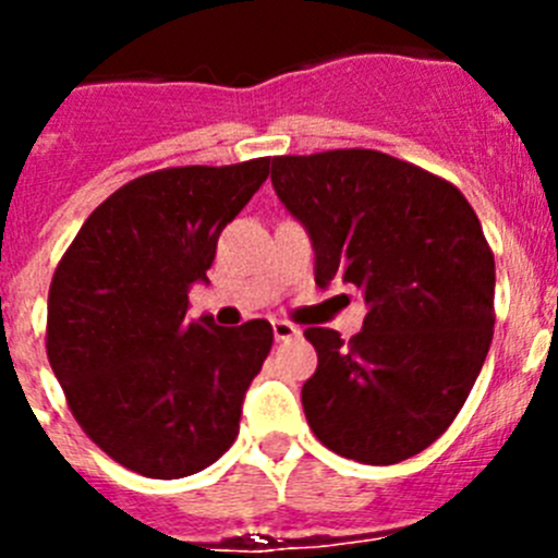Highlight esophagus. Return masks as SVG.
I'll return each mask as SVG.
<instances>
[{"label":"esophagus","instance_id":"esophagus-1","mask_svg":"<svg viewBox=\"0 0 558 558\" xmlns=\"http://www.w3.org/2000/svg\"><path fill=\"white\" fill-rule=\"evenodd\" d=\"M299 335H302V329L295 327V324L274 322V338L276 340H290V338H299Z\"/></svg>","mask_w":558,"mask_h":558}]
</instances>
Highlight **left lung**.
<instances>
[{
  "instance_id": "8db88e82",
  "label": "left lung",
  "mask_w": 558,
  "mask_h": 558,
  "mask_svg": "<svg viewBox=\"0 0 558 558\" xmlns=\"http://www.w3.org/2000/svg\"><path fill=\"white\" fill-rule=\"evenodd\" d=\"M270 181L315 248V282L363 290L349 343L310 327L302 388L324 447L372 466L427 450L463 408L495 332V254L450 181L388 153L274 156Z\"/></svg>"
}]
</instances>
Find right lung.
Segmentation results:
<instances>
[{
    "label": "right lung",
    "instance_id": "1",
    "mask_svg": "<svg viewBox=\"0 0 558 558\" xmlns=\"http://www.w3.org/2000/svg\"><path fill=\"white\" fill-rule=\"evenodd\" d=\"M270 159L165 167L108 195L58 263L47 357L77 425L145 477H186L218 461L240 430L243 397L274 329L186 318L218 236Z\"/></svg>",
    "mask_w": 558,
    "mask_h": 558
}]
</instances>
